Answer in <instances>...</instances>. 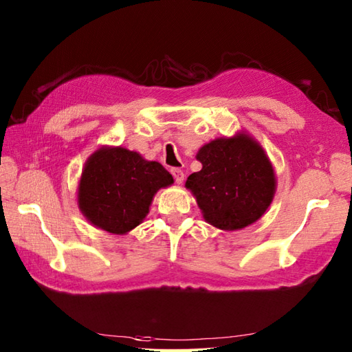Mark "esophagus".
<instances>
[{"label":"esophagus","mask_w":352,"mask_h":352,"mask_svg":"<svg viewBox=\"0 0 352 352\" xmlns=\"http://www.w3.org/2000/svg\"><path fill=\"white\" fill-rule=\"evenodd\" d=\"M170 174H172V177H174V180H175V183H183L184 182V174H183V170L182 169H178V168H172L170 169Z\"/></svg>","instance_id":"34e87169"}]
</instances>
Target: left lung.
Listing matches in <instances>:
<instances>
[{"instance_id":"8db88e82","label":"left lung","mask_w":352,"mask_h":352,"mask_svg":"<svg viewBox=\"0 0 352 352\" xmlns=\"http://www.w3.org/2000/svg\"><path fill=\"white\" fill-rule=\"evenodd\" d=\"M201 170L190 174L192 190L204 220L225 231L257 221L276 192V175L263 149L251 137L214 140L198 151Z\"/></svg>"}]
</instances>
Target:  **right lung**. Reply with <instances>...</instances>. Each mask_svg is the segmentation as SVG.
Listing matches in <instances>:
<instances>
[{"instance_id": "right-lung-1", "label": "right lung", "mask_w": 352, "mask_h": 352, "mask_svg": "<svg viewBox=\"0 0 352 352\" xmlns=\"http://www.w3.org/2000/svg\"><path fill=\"white\" fill-rule=\"evenodd\" d=\"M172 183L174 178L160 163L124 148H103L85 166L78 204L94 226L126 234L143 221L157 190Z\"/></svg>"}]
</instances>
